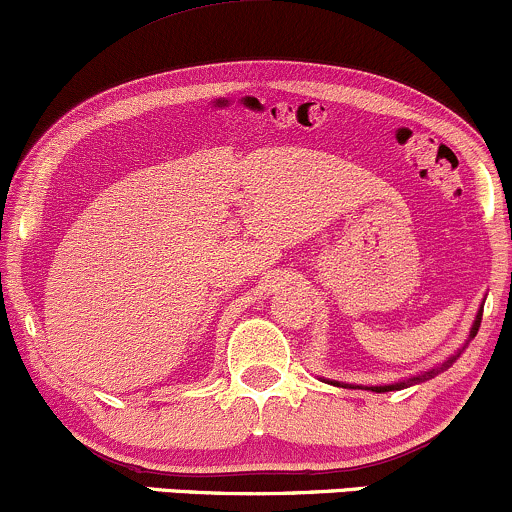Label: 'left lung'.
<instances>
[{"instance_id":"left-lung-1","label":"left lung","mask_w":512,"mask_h":512,"mask_svg":"<svg viewBox=\"0 0 512 512\" xmlns=\"http://www.w3.org/2000/svg\"><path fill=\"white\" fill-rule=\"evenodd\" d=\"M481 315H483V310H478V312H476V320H474V324H471L469 342H471V339L476 337L478 327H481ZM459 354H461V351H456V354H454V356H449V359L444 361L442 366H434V368H430V371H422V373H417V376L405 378V381H398V383H386V386H364V388H366V390H373V393H388V390H403V388H408V386H415V383H425V381H430V378L437 376V373L447 371V368L452 366L456 359H459ZM337 386H342V383L337 381ZM344 388H361V386H349V383H344Z\"/></svg>"}]
</instances>
